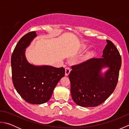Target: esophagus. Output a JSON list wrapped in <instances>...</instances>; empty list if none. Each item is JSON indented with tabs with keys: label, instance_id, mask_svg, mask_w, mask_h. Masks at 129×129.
<instances>
[{
	"label": "esophagus",
	"instance_id": "1",
	"mask_svg": "<svg viewBox=\"0 0 129 129\" xmlns=\"http://www.w3.org/2000/svg\"><path fill=\"white\" fill-rule=\"evenodd\" d=\"M71 69L69 67H67L65 68V75L68 76V75L69 74V73L70 72Z\"/></svg>",
	"mask_w": 129,
	"mask_h": 129
}]
</instances>
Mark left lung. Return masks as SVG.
<instances>
[{
	"label": "left lung",
	"mask_w": 129,
	"mask_h": 129,
	"mask_svg": "<svg viewBox=\"0 0 129 129\" xmlns=\"http://www.w3.org/2000/svg\"><path fill=\"white\" fill-rule=\"evenodd\" d=\"M103 57L92 58L73 65L69 78L71 94L78 105L95 107L100 105L114 91L118 81L121 57L114 43L106 40ZM109 69L103 76V67Z\"/></svg>",
	"instance_id": "left-lung-1"
}]
</instances>
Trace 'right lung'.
<instances>
[{
  "label": "right lung",
  "instance_id": "add662e5",
  "mask_svg": "<svg viewBox=\"0 0 129 129\" xmlns=\"http://www.w3.org/2000/svg\"><path fill=\"white\" fill-rule=\"evenodd\" d=\"M37 35L35 31L24 35L11 57L14 86L24 100L31 104H42L50 100L54 88L65 75L63 67L35 66L27 61L25 49Z\"/></svg>",
  "mask_w": 129,
  "mask_h": 129
}]
</instances>
